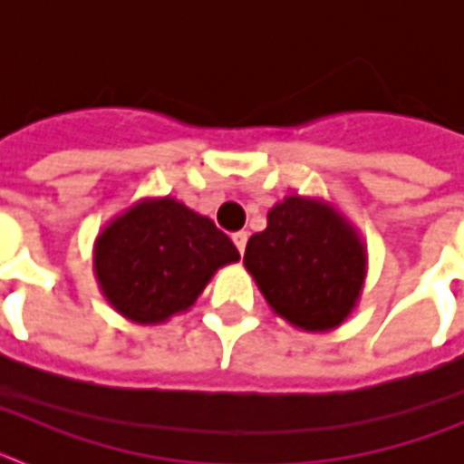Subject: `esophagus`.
Masks as SVG:
<instances>
[{
  "label": "esophagus",
  "mask_w": 464,
  "mask_h": 464,
  "mask_svg": "<svg viewBox=\"0 0 464 464\" xmlns=\"http://www.w3.org/2000/svg\"><path fill=\"white\" fill-rule=\"evenodd\" d=\"M232 241H235V246L239 248V253H244L246 241H248V232H244V229H241V232H235V235H232Z\"/></svg>",
  "instance_id": "1"
}]
</instances>
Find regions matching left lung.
Returning <instances> with one entry per match:
<instances>
[{"label":"left lung","mask_w":464,"mask_h":464,"mask_svg":"<svg viewBox=\"0 0 464 464\" xmlns=\"http://www.w3.org/2000/svg\"><path fill=\"white\" fill-rule=\"evenodd\" d=\"M244 265L278 315L325 332L358 302L367 256L334 208L290 195L267 213V229L248 239Z\"/></svg>","instance_id":"8db88e82"}]
</instances>
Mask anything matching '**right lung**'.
I'll return each mask as SVG.
<instances>
[{
    "label": "right lung",
    "mask_w": 464,
    "mask_h": 464,
    "mask_svg": "<svg viewBox=\"0 0 464 464\" xmlns=\"http://www.w3.org/2000/svg\"><path fill=\"white\" fill-rule=\"evenodd\" d=\"M237 260V246L213 220L169 197L139 202L106 225L94 246L106 299L143 325L186 311L218 267Z\"/></svg>",
    "instance_id": "add662e5"
}]
</instances>
